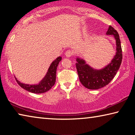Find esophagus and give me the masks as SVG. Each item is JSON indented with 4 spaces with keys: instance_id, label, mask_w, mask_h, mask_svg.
<instances>
[{
    "instance_id": "obj_1",
    "label": "esophagus",
    "mask_w": 135,
    "mask_h": 135,
    "mask_svg": "<svg viewBox=\"0 0 135 135\" xmlns=\"http://www.w3.org/2000/svg\"><path fill=\"white\" fill-rule=\"evenodd\" d=\"M65 54L66 57H67V58H70V57H71L73 55V52L71 51L68 50V51L65 52Z\"/></svg>"
}]
</instances>
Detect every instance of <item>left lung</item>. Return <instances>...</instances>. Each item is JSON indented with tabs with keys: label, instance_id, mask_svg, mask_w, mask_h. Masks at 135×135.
Instances as JSON below:
<instances>
[{
	"label": "left lung",
	"instance_id": "left-lung-1",
	"mask_svg": "<svg viewBox=\"0 0 135 135\" xmlns=\"http://www.w3.org/2000/svg\"><path fill=\"white\" fill-rule=\"evenodd\" d=\"M107 35H113L116 42V52L111 62L97 70L86 64L84 59L77 57L76 64L81 83L89 89L95 90L107 85L115 76L122 61V49L118 32L109 26Z\"/></svg>",
	"mask_w": 135,
	"mask_h": 135
}]
</instances>
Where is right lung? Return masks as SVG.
Instances as JSON below:
<instances>
[{"mask_svg": "<svg viewBox=\"0 0 135 135\" xmlns=\"http://www.w3.org/2000/svg\"><path fill=\"white\" fill-rule=\"evenodd\" d=\"M61 59H62V58L61 56H59L56 59H55L49 67L46 74L45 75V76L43 77L42 80L37 84H28L21 83L15 77L16 81L22 88L28 92L34 93H42L46 92L47 91L51 89L52 87L55 83L57 67Z\"/></svg>", "mask_w": 135, "mask_h": 135, "instance_id": "add662e5", "label": "right lung"}]
</instances>
